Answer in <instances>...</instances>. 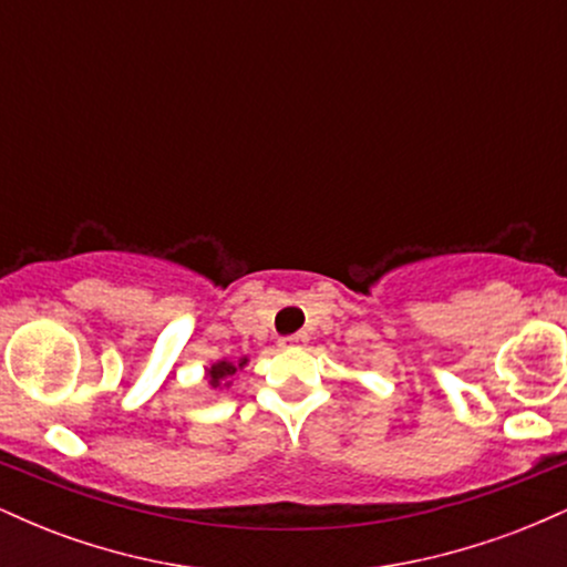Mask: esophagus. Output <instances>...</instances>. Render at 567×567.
Returning a JSON list of instances; mask_svg holds the SVG:
<instances>
[{"label": "esophagus", "instance_id": "1", "mask_svg": "<svg viewBox=\"0 0 567 567\" xmlns=\"http://www.w3.org/2000/svg\"><path fill=\"white\" fill-rule=\"evenodd\" d=\"M306 341H309V336L306 333H296V336H288L279 341V349H301L306 347Z\"/></svg>", "mask_w": 567, "mask_h": 567}]
</instances>
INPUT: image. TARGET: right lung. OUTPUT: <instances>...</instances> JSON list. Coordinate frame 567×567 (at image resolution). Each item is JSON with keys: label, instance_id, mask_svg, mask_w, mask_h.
<instances>
[{"label": "right lung", "instance_id": "add662e5", "mask_svg": "<svg viewBox=\"0 0 567 567\" xmlns=\"http://www.w3.org/2000/svg\"><path fill=\"white\" fill-rule=\"evenodd\" d=\"M247 362H250V357H239V360H216L210 362V365L205 368V381L207 386L213 389V392H220V389H229L231 386V375L243 373L247 368Z\"/></svg>", "mask_w": 567, "mask_h": 567}]
</instances>
